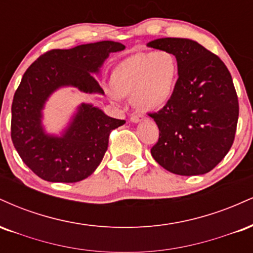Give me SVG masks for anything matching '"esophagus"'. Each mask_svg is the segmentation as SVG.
<instances>
[{"label":"esophagus","instance_id":"obj_1","mask_svg":"<svg viewBox=\"0 0 253 253\" xmlns=\"http://www.w3.org/2000/svg\"><path fill=\"white\" fill-rule=\"evenodd\" d=\"M141 120H144L143 115H132V117H130V121H132V123H139V121Z\"/></svg>","mask_w":253,"mask_h":253}]
</instances>
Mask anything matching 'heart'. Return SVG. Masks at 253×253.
Instances as JSON below:
<instances>
[{"instance_id":"1","label":"heart","mask_w":253,"mask_h":253,"mask_svg":"<svg viewBox=\"0 0 253 253\" xmlns=\"http://www.w3.org/2000/svg\"><path fill=\"white\" fill-rule=\"evenodd\" d=\"M178 75L175 54L167 50L135 53L123 60L113 74L108 95L113 102H120L123 95H132L138 109L157 110L172 95Z\"/></svg>"}]
</instances>
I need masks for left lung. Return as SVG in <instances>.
Returning a JSON list of instances; mask_svg holds the SVG:
<instances>
[{
    "instance_id": "left-lung-1",
    "label": "left lung",
    "mask_w": 253,
    "mask_h": 253,
    "mask_svg": "<svg viewBox=\"0 0 253 253\" xmlns=\"http://www.w3.org/2000/svg\"><path fill=\"white\" fill-rule=\"evenodd\" d=\"M147 46L172 52L178 63L172 95L159 112L149 114L159 128L151 155L176 175L210 172L236 135L239 103L231 74L216 54L194 40L162 38Z\"/></svg>"
}]
</instances>
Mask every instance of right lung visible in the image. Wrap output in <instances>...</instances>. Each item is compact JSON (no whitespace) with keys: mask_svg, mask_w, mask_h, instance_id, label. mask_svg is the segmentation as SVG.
Returning <instances> with one entry per match:
<instances>
[{"mask_svg":"<svg viewBox=\"0 0 253 253\" xmlns=\"http://www.w3.org/2000/svg\"><path fill=\"white\" fill-rule=\"evenodd\" d=\"M123 50V43L108 40L51 50L26 70L11 104V140L22 162L40 178L80 182L100 165L110 132L126 121L82 103L62 136H56L45 133L42 109L51 94L62 86L104 94L92 74L100 72L110 52Z\"/></svg>","mask_w":253,"mask_h":253,"instance_id":"add662e5","label":"right lung"}]
</instances>
